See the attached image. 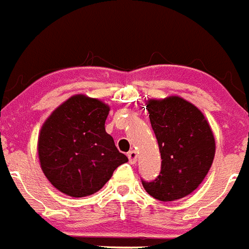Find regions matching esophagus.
<instances>
[{
  "instance_id": "34e87169",
  "label": "esophagus",
  "mask_w": 249,
  "mask_h": 249,
  "mask_svg": "<svg viewBox=\"0 0 249 249\" xmlns=\"http://www.w3.org/2000/svg\"><path fill=\"white\" fill-rule=\"evenodd\" d=\"M127 156H128L129 162H131V163H136V161H137V152H136L135 150L128 151V154H127Z\"/></svg>"
}]
</instances>
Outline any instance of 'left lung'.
Returning <instances> with one entry per match:
<instances>
[{"label":"left lung","instance_id":"left-lung-1","mask_svg":"<svg viewBox=\"0 0 249 249\" xmlns=\"http://www.w3.org/2000/svg\"><path fill=\"white\" fill-rule=\"evenodd\" d=\"M146 109L162 161L160 175L142 185L157 200H179L200 185L213 163V131L203 112L179 95L148 99Z\"/></svg>","mask_w":249,"mask_h":249}]
</instances>
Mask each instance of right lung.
<instances>
[{"instance_id":"obj_1","label":"right lung","mask_w":249,"mask_h":249,"mask_svg":"<svg viewBox=\"0 0 249 249\" xmlns=\"http://www.w3.org/2000/svg\"><path fill=\"white\" fill-rule=\"evenodd\" d=\"M109 106L75 94L55 108L37 139L40 166L55 189L71 197L101 190L117 167L127 162L106 132Z\"/></svg>"}]
</instances>
